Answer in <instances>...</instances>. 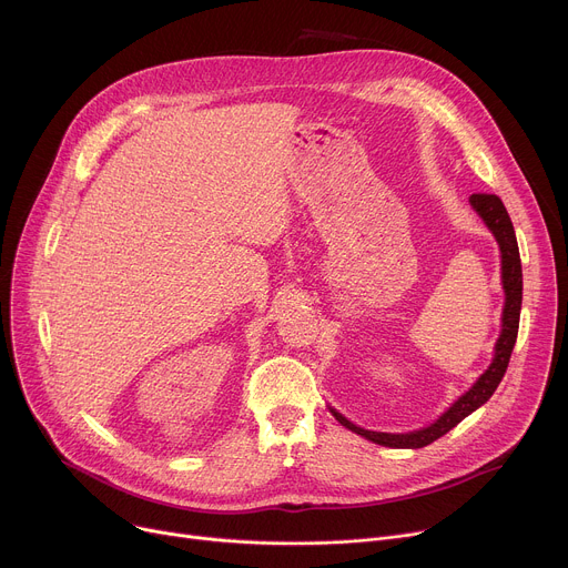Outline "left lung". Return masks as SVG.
I'll return each instance as SVG.
<instances>
[{
  "label": "left lung",
  "instance_id": "obj_1",
  "mask_svg": "<svg viewBox=\"0 0 568 568\" xmlns=\"http://www.w3.org/2000/svg\"><path fill=\"white\" fill-rule=\"evenodd\" d=\"M471 209L480 215V220L485 222L493 231V235L499 242L501 250V283H504V292H506V305H504V314H501V335L497 339L495 346V359L488 366L467 393H463L452 407L429 427L409 432V434H384V432H368L362 429L357 425H353L348 418H344L339 412L331 409L333 416L351 432H355L357 436H364L366 440H373L377 445L384 447H393V449H418V447H427L434 440H438L440 436H445L449 429H454L463 418H467L471 412H476L480 404L488 402L493 397V393L497 390L499 382L506 375L515 342H517V333H519V314H521V290H524V281H521V258H519V247H517V235H515V226L510 222V215L504 206V202L497 195H488V193H474L469 197Z\"/></svg>",
  "mask_w": 568,
  "mask_h": 568
}]
</instances>
